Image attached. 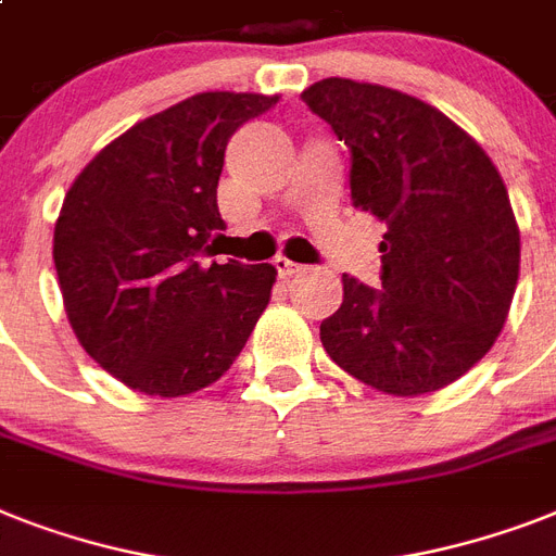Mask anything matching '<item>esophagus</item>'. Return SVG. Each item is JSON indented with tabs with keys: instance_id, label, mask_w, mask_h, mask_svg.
<instances>
[{
	"instance_id": "obj_1",
	"label": "esophagus",
	"mask_w": 556,
	"mask_h": 556,
	"mask_svg": "<svg viewBox=\"0 0 556 556\" xmlns=\"http://www.w3.org/2000/svg\"><path fill=\"white\" fill-rule=\"evenodd\" d=\"M274 268H277L279 279H286V282L291 277H296V274H302V265L291 263V260H286V256H277V260H274Z\"/></svg>"
}]
</instances>
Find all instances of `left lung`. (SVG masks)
I'll return each instance as SVG.
<instances>
[{
  "label": "left lung",
  "instance_id": "1",
  "mask_svg": "<svg viewBox=\"0 0 556 556\" xmlns=\"http://www.w3.org/2000/svg\"><path fill=\"white\" fill-rule=\"evenodd\" d=\"M302 99L349 146L351 205L386 223L382 291L342 277L323 349L382 394H434L489 354L511 311L508 188L471 134L410 93L331 76Z\"/></svg>",
  "mask_w": 556,
  "mask_h": 556
}]
</instances>
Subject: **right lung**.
Returning <instances> with one entry per match:
<instances>
[{"mask_svg":"<svg viewBox=\"0 0 556 556\" xmlns=\"http://www.w3.org/2000/svg\"><path fill=\"white\" fill-rule=\"evenodd\" d=\"M279 93L207 90L108 142L67 188L53 263L67 323L93 363L148 396L216 382L245 349L274 265H205L223 237L216 185L242 122Z\"/></svg>","mask_w":556,"mask_h":556,"instance_id":"add662e5","label":"right lung"}]
</instances>
